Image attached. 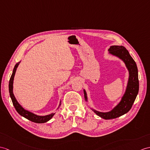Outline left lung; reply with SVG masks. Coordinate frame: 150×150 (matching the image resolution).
<instances>
[{"mask_svg":"<svg viewBox=\"0 0 150 150\" xmlns=\"http://www.w3.org/2000/svg\"><path fill=\"white\" fill-rule=\"evenodd\" d=\"M108 51L109 54L117 57L124 62L128 71V79L125 91L120 102L110 110L108 112H100L94 109L93 108H91L96 115L105 120L114 119L127 113L134 103L138 95L139 88L137 64L128 51L123 46L119 45H113L110 47ZM83 93L85 100L88 103V95L85 89H83Z\"/></svg>","mask_w":150,"mask_h":150,"instance_id":"1","label":"left lung"}]
</instances>
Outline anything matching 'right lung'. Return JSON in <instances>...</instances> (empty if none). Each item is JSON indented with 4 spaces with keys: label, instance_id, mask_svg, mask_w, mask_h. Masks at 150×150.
<instances>
[{
    "label": "right lung",
    "instance_id": "obj_1",
    "mask_svg": "<svg viewBox=\"0 0 150 150\" xmlns=\"http://www.w3.org/2000/svg\"><path fill=\"white\" fill-rule=\"evenodd\" d=\"M20 62H18V63H16L14 67V69L13 70L12 75L11 76V78H10L9 82V95L10 97H11L12 102L14 107H15L16 110L18 112V113L21 115V116L24 117L26 119L29 120V121H33L34 123H44L47 122L48 121H49L51 120L52 117L54 116V113H51L49 114L45 115V116H40V115H37L36 114H34L30 111L26 110L24 109V108L20 105V104L18 103V101L16 99L15 95L13 94V81H14V78H15V73L16 71L17 68H18V65L20 64ZM61 105V100H60L59 102V105L57 107V110L59 109V107Z\"/></svg>",
    "mask_w": 150,
    "mask_h": 150
}]
</instances>
